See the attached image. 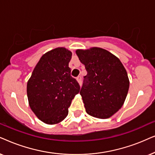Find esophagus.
Listing matches in <instances>:
<instances>
[{"label":"esophagus","instance_id":"1","mask_svg":"<svg viewBox=\"0 0 155 155\" xmlns=\"http://www.w3.org/2000/svg\"><path fill=\"white\" fill-rule=\"evenodd\" d=\"M76 81H78V83H79L80 85H81V83H82V81H81V76H79L76 77Z\"/></svg>","mask_w":155,"mask_h":155}]
</instances>
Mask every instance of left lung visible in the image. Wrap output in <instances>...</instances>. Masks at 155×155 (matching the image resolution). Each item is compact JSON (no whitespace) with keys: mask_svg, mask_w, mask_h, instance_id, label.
Here are the masks:
<instances>
[{"mask_svg":"<svg viewBox=\"0 0 155 155\" xmlns=\"http://www.w3.org/2000/svg\"><path fill=\"white\" fill-rule=\"evenodd\" d=\"M76 54L87 71L80 91L86 113L108 118L121 108L128 92L124 66L116 56L100 47L76 49Z\"/></svg>","mask_w":155,"mask_h":155,"instance_id":"1","label":"left lung"}]
</instances>
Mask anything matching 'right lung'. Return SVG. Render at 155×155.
I'll list each match as a JSON object with an SVG mask.
<instances>
[{"instance_id": "obj_1", "label": "right lung", "mask_w": 155, "mask_h": 155, "mask_svg": "<svg viewBox=\"0 0 155 155\" xmlns=\"http://www.w3.org/2000/svg\"><path fill=\"white\" fill-rule=\"evenodd\" d=\"M72 53L65 47L47 51L37 64L27 84L28 103L43 123L58 124L66 118L80 86L71 77L69 63Z\"/></svg>"}]
</instances>
